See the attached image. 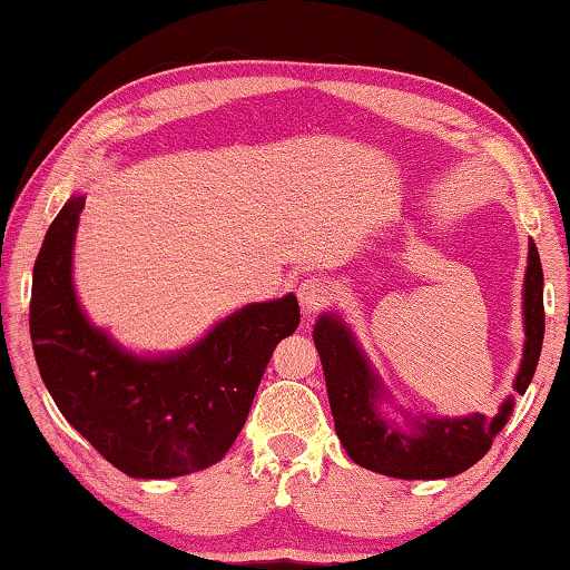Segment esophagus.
<instances>
[{"instance_id": "obj_1", "label": "esophagus", "mask_w": 570, "mask_h": 570, "mask_svg": "<svg viewBox=\"0 0 570 570\" xmlns=\"http://www.w3.org/2000/svg\"><path fill=\"white\" fill-rule=\"evenodd\" d=\"M296 294H298V306H302V312L314 314L330 302L332 288H330V282H324V278H304V282L298 284Z\"/></svg>"}]
</instances>
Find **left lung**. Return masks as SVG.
<instances>
[{"instance_id": "left-lung-1", "label": "left lung", "mask_w": 570, "mask_h": 570, "mask_svg": "<svg viewBox=\"0 0 570 570\" xmlns=\"http://www.w3.org/2000/svg\"><path fill=\"white\" fill-rule=\"evenodd\" d=\"M525 344L513 390L525 394L543 346V268L533 240H528L523 278ZM314 344L324 366L326 394L336 438L356 465L400 480H442L465 472L485 455L505 428L515 397L503 400L493 417L472 412L465 417L417 414L392 397L380 372L350 324L336 312H324L314 324Z\"/></svg>"}]
</instances>
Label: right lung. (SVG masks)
Segmentation results:
<instances>
[{
	"label": "right lung",
	"mask_w": 570,
	"mask_h": 570,
	"mask_svg": "<svg viewBox=\"0 0 570 570\" xmlns=\"http://www.w3.org/2000/svg\"><path fill=\"white\" fill-rule=\"evenodd\" d=\"M75 193L47 230L32 272L30 334L62 417L130 478L168 480L216 465L238 438L276 344L298 326V302L240 306L178 352L138 354L95 326L75 292Z\"/></svg>",
	"instance_id": "1"
}]
</instances>
